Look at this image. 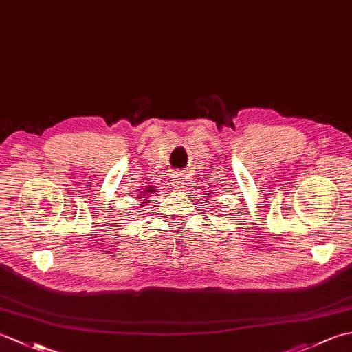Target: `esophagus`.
Returning a JSON list of instances; mask_svg holds the SVG:
<instances>
[{"instance_id":"obj_1","label":"esophagus","mask_w":352,"mask_h":352,"mask_svg":"<svg viewBox=\"0 0 352 352\" xmlns=\"http://www.w3.org/2000/svg\"><path fill=\"white\" fill-rule=\"evenodd\" d=\"M184 182V175L180 174V172H175V174L170 175V184L174 186V189H183Z\"/></svg>"}]
</instances>
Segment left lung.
<instances>
[{
    "instance_id": "1",
    "label": "left lung",
    "mask_w": 352,
    "mask_h": 352,
    "mask_svg": "<svg viewBox=\"0 0 352 352\" xmlns=\"http://www.w3.org/2000/svg\"><path fill=\"white\" fill-rule=\"evenodd\" d=\"M207 195H208V193H207Z\"/></svg>"
}]
</instances>
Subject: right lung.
Listing matches in <instances>:
<instances>
[{"label": "right lung", "mask_w": 352, "mask_h": 352, "mask_svg": "<svg viewBox=\"0 0 352 352\" xmlns=\"http://www.w3.org/2000/svg\"><path fill=\"white\" fill-rule=\"evenodd\" d=\"M144 192H145V197H146L148 193H153V192H155V190H153L151 188H148V189H146V190H144ZM139 198H140V197H139Z\"/></svg>", "instance_id": "right-lung-1"}]
</instances>
